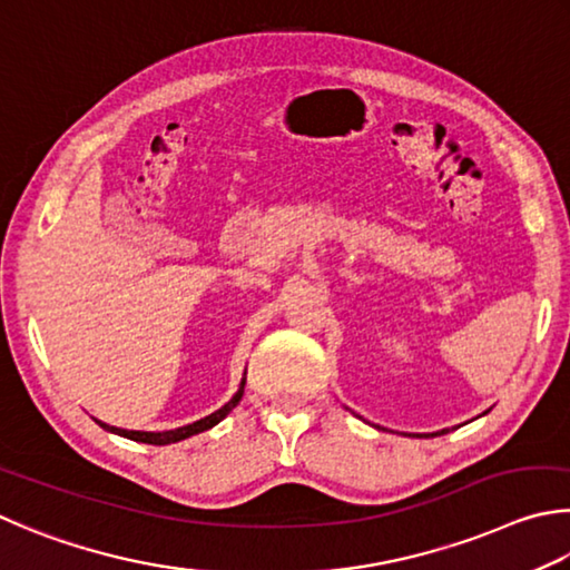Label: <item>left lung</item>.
Returning <instances> with one entry per match:
<instances>
[{"label": "left lung", "mask_w": 570, "mask_h": 570, "mask_svg": "<svg viewBox=\"0 0 570 570\" xmlns=\"http://www.w3.org/2000/svg\"><path fill=\"white\" fill-rule=\"evenodd\" d=\"M488 413V411H485ZM377 428H381V425H377ZM443 433H448V431H441V433H435V435H443Z\"/></svg>", "instance_id": "1"}]
</instances>
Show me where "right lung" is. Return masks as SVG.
<instances>
[{"instance_id":"1","label":"right lung","mask_w":570,"mask_h":570,"mask_svg":"<svg viewBox=\"0 0 570 570\" xmlns=\"http://www.w3.org/2000/svg\"><path fill=\"white\" fill-rule=\"evenodd\" d=\"M247 375V373H245ZM245 375H243V381H239V387H237V393L229 397V401L219 407V411H215V413H209V415H205V417H199V421H195V423H189V425H183V428H175V431H159V433H149V431H125V428H115V425H107V423H102V421H97V425L99 428H105L107 433H115V435H122V438H129V441H137V443H149V445H169V443H179V441H185V438H189V435H197V433H203V431H209V428L213 425H217L219 421H223L225 415H229V411H233V407L243 401V393H245Z\"/></svg>"}]
</instances>
